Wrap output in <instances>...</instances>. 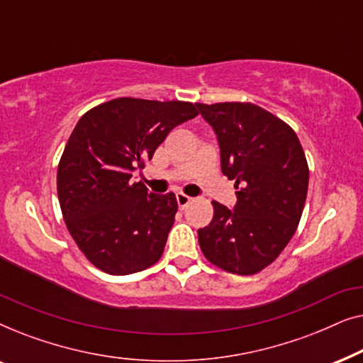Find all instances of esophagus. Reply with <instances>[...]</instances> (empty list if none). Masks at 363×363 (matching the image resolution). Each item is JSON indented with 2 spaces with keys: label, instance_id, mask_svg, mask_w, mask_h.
I'll use <instances>...</instances> for the list:
<instances>
[{
  "label": "esophagus",
  "instance_id": "1",
  "mask_svg": "<svg viewBox=\"0 0 363 363\" xmlns=\"http://www.w3.org/2000/svg\"><path fill=\"white\" fill-rule=\"evenodd\" d=\"M177 203H178V208L183 210V208H186L188 205H190L191 198L185 195V193H177Z\"/></svg>",
  "mask_w": 363,
  "mask_h": 363
}]
</instances>
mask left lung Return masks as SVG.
I'll return each mask as SVG.
<instances>
[{"instance_id": "8db88e82", "label": "left lung", "mask_w": 363, "mask_h": 363, "mask_svg": "<svg viewBox=\"0 0 363 363\" xmlns=\"http://www.w3.org/2000/svg\"><path fill=\"white\" fill-rule=\"evenodd\" d=\"M215 128L221 172L235 180V210L213 203V220L198 230L203 255L231 274H256L294 236L306 205L309 167L296 132L251 102L196 104Z\"/></svg>"}]
</instances>
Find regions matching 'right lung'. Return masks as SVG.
Masks as SVG:
<instances>
[{
	"label": "right lung",
	"mask_w": 363,
	"mask_h": 363,
	"mask_svg": "<svg viewBox=\"0 0 363 363\" xmlns=\"http://www.w3.org/2000/svg\"><path fill=\"white\" fill-rule=\"evenodd\" d=\"M196 116L191 102L118 97L79 118L59 160L57 196L72 240L97 269L133 274L162 257L177 198L148 193L132 172Z\"/></svg>",
	"instance_id": "1"
}]
</instances>
